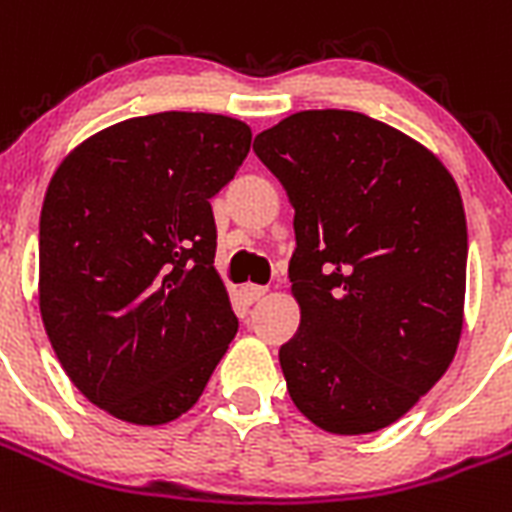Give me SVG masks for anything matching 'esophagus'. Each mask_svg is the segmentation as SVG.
Here are the masks:
<instances>
[{"mask_svg":"<svg viewBox=\"0 0 512 512\" xmlns=\"http://www.w3.org/2000/svg\"><path fill=\"white\" fill-rule=\"evenodd\" d=\"M265 293H268V288L265 286H255V283H244L242 286V299L247 301V304H255V301H260Z\"/></svg>","mask_w":512,"mask_h":512,"instance_id":"1","label":"esophagus"}]
</instances>
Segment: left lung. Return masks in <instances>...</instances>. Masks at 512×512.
<instances>
[{
  "instance_id": "left-lung-1",
  "label": "left lung",
  "mask_w": 512,
  "mask_h": 512,
  "mask_svg": "<svg viewBox=\"0 0 512 512\" xmlns=\"http://www.w3.org/2000/svg\"><path fill=\"white\" fill-rule=\"evenodd\" d=\"M286 188L299 332L288 394L317 428L381 430L451 366L464 324L466 216L451 172L415 139L353 110H304L255 139Z\"/></svg>"
}]
</instances>
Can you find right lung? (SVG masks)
Instances as JSON below:
<instances>
[{
    "label": "right lung",
    "instance_id": "right-lung-1",
    "mask_svg": "<svg viewBox=\"0 0 512 512\" xmlns=\"http://www.w3.org/2000/svg\"><path fill=\"white\" fill-rule=\"evenodd\" d=\"M252 131L213 113L128 118L79 144L41 211V317L84 397L133 425L188 412L237 335L211 198Z\"/></svg>",
    "mask_w": 512,
    "mask_h": 512
}]
</instances>
